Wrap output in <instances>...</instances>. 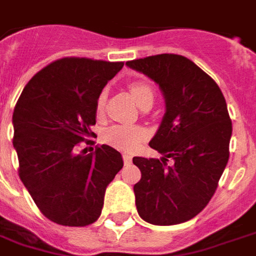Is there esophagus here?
I'll use <instances>...</instances> for the list:
<instances>
[{"label": "esophagus", "mask_w": 256, "mask_h": 256, "mask_svg": "<svg viewBox=\"0 0 256 256\" xmlns=\"http://www.w3.org/2000/svg\"><path fill=\"white\" fill-rule=\"evenodd\" d=\"M132 160V156H128V154H124V164H130Z\"/></svg>", "instance_id": "1"}]
</instances>
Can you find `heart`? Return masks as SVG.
Returning <instances> with one entry per match:
<instances>
[{
	"label": "heart",
	"instance_id": "1",
	"mask_svg": "<svg viewBox=\"0 0 256 256\" xmlns=\"http://www.w3.org/2000/svg\"><path fill=\"white\" fill-rule=\"evenodd\" d=\"M130 92L132 98L136 102L138 106L144 104L146 100H154V92L152 86L146 82L136 81L130 85ZM104 102H106V92H102L98 96L96 100V110L102 112L104 110ZM146 136V132L142 128H134V126H124V124H116L112 126L104 132V140L108 144L120 150H126V152H132L140 146V140Z\"/></svg>",
	"mask_w": 256,
	"mask_h": 256
}]
</instances>
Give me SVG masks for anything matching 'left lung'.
I'll list each match as a JSON object with an SVG mask.
<instances>
[{
	"label": "left lung",
	"instance_id": "1",
	"mask_svg": "<svg viewBox=\"0 0 256 256\" xmlns=\"http://www.w3.org/2000/svg\"><path fill=\"white\" fill-rule=\"evenodd\" d=\"M126 65L160 86L166 108L148 144L164 156L132 158L142 172L134 184L138 214L156 226L187 222L210 202L228 160L232 124L226 100L214 80L183 56L158 54Z\"/></svg>",
	"mask_w": 256,
	"mask_h": 256
}]
</instances>
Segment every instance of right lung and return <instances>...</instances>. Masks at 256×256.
Returning <instances> with one entry per match:
<instances>
[{
	"label": "right lung",
	"mask_w": 256,
	"mask_h": 256,
	"mask_svg": "<svg viewBox=\"0 0 256 256\" xmlns=\"http://www.w3.org/2000/svg\"><path fill=\"white\" fill-rule=\"evenodd\" d=\"M124 62L62 58L38 72L14 108L13 146L20 178L46 218L88 226L100 218L104 191L124 166L120 152L102 144L77 152L94 136L96 100Z\"/></svg>",
	"instance_id": "add662e5"
}]
</instances>
